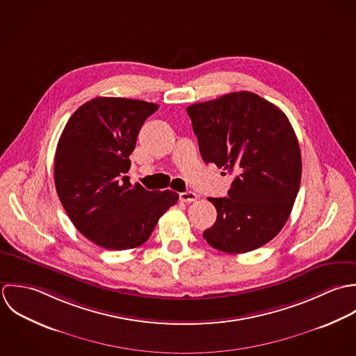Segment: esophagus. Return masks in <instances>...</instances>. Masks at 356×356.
I'll return each mask as SVG.
<instances>
[{"mask_svg":"<svg viewBox=\"0 0 356 356\" xmlns=\"http://www.w3.org/2000/svg\"><path fill=\"white\" fill-rule=\"evenodd\" d=\"M179 198H180L181 202L191 204V202H195V201L198 200V195H197L195 193H193V191H187V193H181V194L179 195Z\"/></svg>","mask_w":356,"mask_h":356,"instance_id":"obj_1","label":"esophagus"}]
</instances>
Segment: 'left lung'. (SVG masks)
<instances>
[{
	"mask_svg": "<svg viewBox=\"0 0 356 356\" xmlns=\"http://www.w3.org/2000/svg\"><path fill=\"white\" fill-rule=\"evenodd\" d=\"M187 114L202 159L235 173L228 197L209 198L217 218L204 238L231 254L266 245L284 228L300 188V145L287 117L245 90L191 104Z\"/></svg>",
	"mask_w": 356,
	"mask_h": 356,
	"instance_id": "obj_1",
	"label": "left lung"
}]
</instances>
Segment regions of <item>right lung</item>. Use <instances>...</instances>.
Segmentation results:
<instances>
[{"label": "right lung", "mask_w": 356, "mask_h": 356, "mask_svg": "<svg viewBox=\"0 0 356 356\" xmlns=\"http://www.w3.org/2000/svg\"><path fill=\"white\" fill-rule=\"evenodd\" d=\"M158 104L96 97L67 121L55 154V186L75 228L110 250L134 249L152 234L179 194L147 191L125 176L144 121Z\"/></svg>", "instance_id": "1"}]
</instances>
